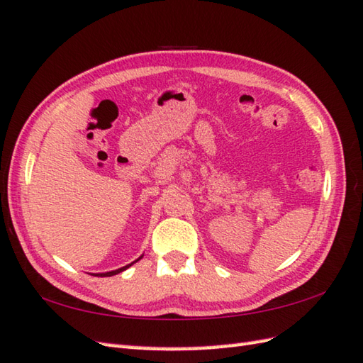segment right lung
I'll return each mask as SVG.
<instances>
[{
  "label": "right lung",
  "instance_id": "right-lung-1",
  "mask_svg": "<svg viewBox=\"0 0 363 363\" xmlns=\"http://www.w3.org/2000/svg\"><path fill=\"white\" fill-rule=\"evenodd\" d=\"M140 259H142V256L138 257L137 260H140ZM137 260H135V262H137ZM133 264H134V262H133ZM133 264H129V265H126V267H121V268H118V269H113V272H107V273H98V274H95V276H99V277H107V276L118 274V273H121V272H125V269H126V268H129V267L133 265Z\"/></svg>",
  "mask_w": 363,
  "mask_h": 363
}]
</instances>
